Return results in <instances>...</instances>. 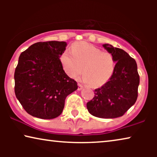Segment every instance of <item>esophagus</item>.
<instances>
[{
	"instance_id": "esophagus-1",
	"label": "esophagus",
	"mask_w": 157,
	"mask_h": 157,
	"mask_svg": "<svg viewBox=\"0 0 157 157\" xmlns=\"http://www.w3.org/2000/svg\"><path fill=\"white\" fill-rule=\"evenodd\" d=\"M78 91H81V89H83V86H82V84H81V83H78Z\"/></svg>"
}]
</instances>
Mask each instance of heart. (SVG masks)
I'll list each match as a JSON object with an SVG mask.
<instances>
[{
    "mask_svg": "<svg viewBox=\"0 0 157 157\" xmlns=\"http://www.w3.org/2000/svg\"><path fill=\"white\" fill-rule=\"evenodd\" d=\"M71 49H66L61 56L63 69L68 76L76 78L82 73L83 80L91 87L101 86L110 80L116 65L111 53L86 42L75 44Z\"/></svg>",
    "mask_w": 157,
    "mask_h": 157,
    "instance_id": "heart-1",
    "label": "heart"
}]
</instances>
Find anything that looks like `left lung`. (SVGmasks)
<instances>
[{
  "instance_id": "1",
  "label": "left lung",
  "mask_w": 157,
  "mask_h": 157,
  "mask_svg": "<svg viewBox=\"0 0 157 157\" xmlns=\"http://www.w3.org/2000/svg\"><path fill=\"white\" fill-rule=\"evenodd\" d=\"M103 46L114 57V72L108 82L94 90V97L86 107L94 117L114 119L123 116L136 102L139 76L136 61L126 51L109 44Z\"/></svg>"
}]
</instances>
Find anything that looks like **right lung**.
I'll return each mask as SVG.
<instances>
[{
	"instance_id": "obj_1",
	"label": "right lung",
	"mask_w": 157,
	"mask_h": 157,
	"mask_svg": "<svg viewBox=\"0 0 157 157\" xmlns=\"http://www.w3.org/2000/svg\"><path fill=\"white\" fill-rule=\"evenodd\" d=\"M67 44L38 42L21 53L14 74L15 94L30 115L43 119L56 118L66 96L78 89L60 60Z\"/></svg>"
}]
</instances>
